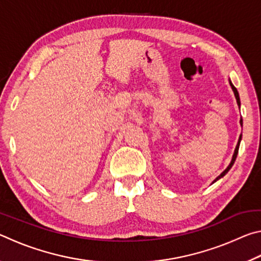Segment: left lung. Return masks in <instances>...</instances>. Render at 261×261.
<instances>
[{"label": "left lung", "instance_id": "8db88e82", "mask_svg": "<svg viewBox=\"0 0 261 261\" xmlns=\"http://www.w3.org/2000/svg\"><path fill=\"white\" fill-rule=\"evenodd\" d=\"M229 84H230V86H231V90H232V92H233V94H235V98H236V101H237V105H238V107L241 108V100H240V94H238V92H237V88L232 85V83H231V81L230 79H229ZM240 123H241V125H243V120L241 118V121H240ZM241 140H242V135L240 136V138H238V143H237V145H236V148H235V152H233V154H232V159H231V161H230V163H229V166L226 168V169H224L222 173H221L218 177H216L213 182H212V184L213 183H215L216 180H219L220 178H222L224 175H226L229 170H230V168L232 167V165L233 163H235V160H236V158H237V154H238V148H240V144H241Z\"/></svg>", "mask_w": 261, "mask_h": 261}]
</instances>
